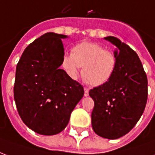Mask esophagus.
<instances>
[{
    "instance_id": "esophagus-1",
    "label": "esophagus",
    "mask_w": 155,
    "mask_h": 155,
    "mask_svg": "<svg viewBox=\"0 0 155 155\" xmlns=\"http://www.w3.org/2000/svg\"><path fill=\"white\" fill-rule=\"evenodd\" d=\"M84 95L86 97V96L89 95V89H87V88H84Z\"/></svg>"
}]
</instances>
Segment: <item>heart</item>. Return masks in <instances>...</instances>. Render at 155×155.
Listing matches in <instances>:
<instances>
[{
	"mask_svg": "<svg viewBox=\"0 0 155 155\" xmlns=\"http://www.w3.org/2000/svg\"><path fill=\"white\" fill-rule=\"evenodd\" d=\"M117 65V60L111 51L93 42H83L71 50V54L63 58L62 66L72 79H77L80 67L81 75L90 86L103 85L113 76Z\"/></svg>",
	"mask_w": 155,
	"mask_h": 155,
	"instance_id": "heart-1",
	"label": "heart"
}]
</instances>
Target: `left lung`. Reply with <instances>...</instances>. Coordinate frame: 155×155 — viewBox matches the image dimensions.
Here are the masks:
<instances>
[{"instance_id":"8db88e82","label":"left lung","mask_w":155,"mask_h":155,"mask_svg":"<svg viewBox=\"0 0 155 155\" xmlns=\"http://www.w3.org/2000/svg\"><path fill=\"white\" fill-rule=\"evenodd\" d=\"M116 46L115 71L105 84L89 94L94 102L92 128L99 136L116 140L133 129L148 99V80L136 52L114 36L104 37Z\"/></svg>"}]
</instances>
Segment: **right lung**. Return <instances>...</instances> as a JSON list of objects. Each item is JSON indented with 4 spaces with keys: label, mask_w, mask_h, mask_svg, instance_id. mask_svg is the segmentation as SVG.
<instances>
[{
    "label": "right lung",
    "mask_w": 155,
    "mask_h": 155,
    "mask_svg": "<svg viewBox=\"0 0 155 155\" xmlns=\"http://www.w3.org/2000/svg\"><path fill=\"white\" fill-rule=\"evenodd\" d=\"M45 33L25 48L16 65L14 99L25 125L43 135L59 134L84 95V88L60 69L64 58L61 39Z\"/></svg>",
    "instance_id": "1"
}]
</instances>
